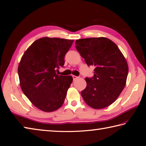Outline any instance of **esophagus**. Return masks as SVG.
<instances>
[{
    "label": "esophagus",
    "mask_w": 146,
    "mask_h": 146,
    "mask_svg": "<svg viewBox=\"0 0 146 146\" xmlns=\"http://www.w3.org/2000/svg\"><path fill=\"white\" fill-rule=\"evenodd\" d=\"M72 76H73V80H76V79H77V78H78V76H75V75H73Z\"/></svg>",
    "instance_id": "esophagus-1"
}]
</instances>
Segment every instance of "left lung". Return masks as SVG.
I'll return each instance as SVG.
<instances>
[{
    "label": "left lung",
    "mask_w": 146,
    "mask_h": 146,
    "mask_svg": "<svg viewBox=\"0 0 146 146\" xmlns=\"http://www.w3.org/2000/svg\"><path fill=\"white\" fill-rule=\"evenodd\" d=\"M75 46L86 64L95 66L93 77L85 78L87 86L81 92L85 102L94 109L112 104L123 91L128 73L122 52L103 37L77 39Z\"/></svg>",
    "instance_id": "1"
}]
</instances>
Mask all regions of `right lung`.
Returning <instances> with one entry per match:
<instances>
[{"label":"right lung","instance_id":"1","mask_svg":"<svg viewBox=\"0 0 146 146\" xmlns=\"http://www.w3.org/2000/svg\"><path fill=\"white\" fill-rule=\"evenodd\" d=\"M73 40L44 37L23 54L18 68L21 89L31 102L44 112L57 110L64 103L73 82L71 76L58 75Z\"/></svg>","mask_w":146,"mask_h":146}]
</instances>
